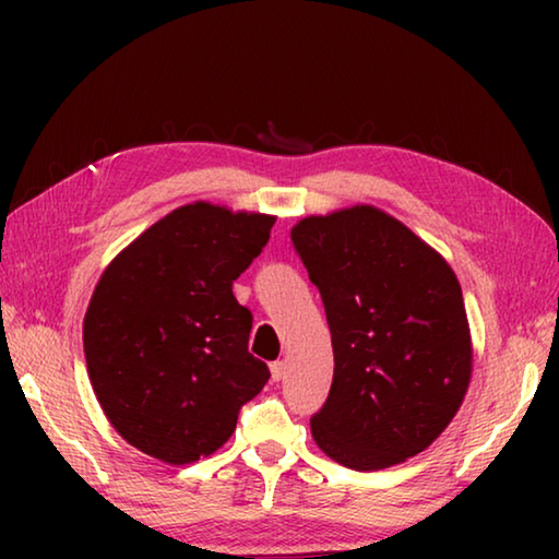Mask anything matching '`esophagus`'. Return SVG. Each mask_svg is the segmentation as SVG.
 I'll return each mask as SVG.
<instances>
[{
  "instance_id": "34e87169",
  "label": "esophagus",
  "mask_w": 559,
  "mask_h": 559,
  "mask_svg": "<svg viewBox=\"0 0 559 559\" xmlns=\"http://www.w3.org/2000/svg\"><path fill=\"white\" fill-rule=\"evenodd\" d=\"M283 377H286V362H283V359H276V362L271 365V380L281 382Z\"/></svg>"
}]
</instances>
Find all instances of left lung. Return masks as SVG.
Returning <instances> with one entry per match:
<instances>
[{
  "mask_svg": "<svg viewBox=\"0 0 559 559\" xmlns=\"http://www.w3.org/2000/svg\"><path fill=\"white\" fill-rule=\"evenodd\" d=\"M290 239L333 335V386L310 419L320 451L355 471L416 456L449 427L471 382L456 273L372 204L306 216Z\"/></svg>",
  "mask_w": 559,
  "mask_h": 559,
  "instance_id": "8db88e82",
  "label": "left lung"
}]
</instances>
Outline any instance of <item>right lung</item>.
<instances>
[{
    "instance_id": "right-lung-1",
    "label": "right lung",
    "mask_w": 559,
    "mask_h": 559,
    "mask_svg": "<svg viewBox=\"0 0 559 559\" xmlns=\"http://www.w3.org/2000/svg\"><path fill=\"white\" fill-rule=\"evenodd\" d=\"M273 224L271 214L192 202L100 273L83 353L100 409L130 447L169 466L210 456L269 382L266 362L249 353L251 310L231 286Z\"/></svg>"
}]
</instances>
